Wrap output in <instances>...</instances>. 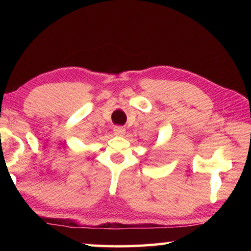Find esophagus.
<instances>
[{"label": "esophagus", "mask_w": 251, "mask_h": 251, "mask_svg": "<svg viewBox=\"0 0 251 251\" xmlns=\"http://www.w3.org/2000/svg\"><path fill=\"white\" fill-rule=\"evenodd\" d=\"M114 133H115V135L117 136H123L125 135V128L122 126H116L114 127Z\"/></svg>", "instance_id": "34e87169"}]
</instances>
